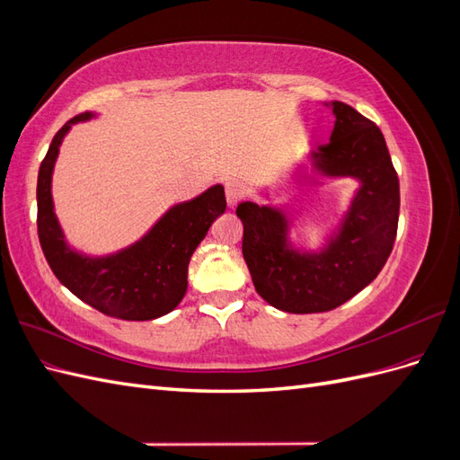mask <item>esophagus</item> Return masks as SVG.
<instances>
[{
    "mask_svg": "<svg viewBox=\"0 0 460 460\" xmlns=\"http://www.w3.org/2000/svg\"><path fill=\"white\" fill-rule=\"evenodd\" d=\"M225 191H226L228 207H235L238 205V201L243 198V188L238 180H228V182L225 184Z\"/></svg>",
    "mask_w": 460,
    "mask_h": 460,
    "instance_id": "1",
    "label": "esophagus"
}]
</instances>
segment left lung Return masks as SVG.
<instances>
[{"instance_id": "1", "label": "left lung", "mask_w": 460, "mask_h": 460, "mask_svg": "<svg viewBox=\"0 0 460 460\" xmlns=\"http://www.w3.org/2000/svg\"><path fill=\"white\" fill-rule=\"evenodd\" d=\"M332 111L336 124L330 142L313 153L314 166L326 176L357 178L360 188L328 247L320 253L289 247L280 208L253 201L235 208L243 222L242 252L257 294L286 313L340 307L380 274L395 243L399 178L384 134L351 105L332 102Z\"/></svg>"}]
</instances>
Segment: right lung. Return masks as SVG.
<instances>
[{"label":"right lung","instance_id":"1","mask_svg":"<svg viewBox=\"0 0 460 460\" xmlns=\"http://www.w3.org/2000/svg\"><path fill=\"white\" fill-rule=\"evenodd\" d=\"M90 111L65 122L53 136L38 172V238L58 280L100 313L122 320H153L171 313L188 289V264L213 220L226 211L225 188H208L199 198L166 211L140 242L109 257H86L66 245L53 213L51 174L59 146L73 124L88 120Z\"/></svg>","mask_w":460,"mask_h":460}]
</instances>
